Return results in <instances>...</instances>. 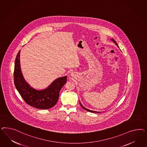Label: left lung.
<instances>
[{
	"mask_svg": "<svg viewBox=\"0 0 147 147\" xmlns=\"http://www.w3.org/2000/svg\"><path fill=\"white\" fill-rule=\"evenodd\" d=\"M111 40L113 41V42H114V44H115L117 46V47H119V46H118V45H117V44L116 43V42L115 41V40H114L113 39H111ZM79 102H80V105H81V107L82 108H83L85 110H86V111H89V112H92V113H100V111H91V110H89V109H87V108H86L85 107H84L82 105V104L81 103V102H80V101H79Z\"/></svg>",
	"mask_w": 147,
	"mask_h": 147,
	"instance_id": "left-lung-1",
	"label": "left lung"
}]
</instances>
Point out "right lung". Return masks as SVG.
<instances>
[{"instance_id": "1", "label": "right lung", "mask_w": 147, "mask_h": 147, "mask_svg": "<svg viewBox=\"0 0 147 147\" xmlns=\"http://www.w3.org/2000/svg\"><path fill=\"white\" fill-rule=\"evenodd\" d=\"M19 51L15 60L14 82L16 88L25 102L40 109H47L53 107L58 102L59 92L67 82V76L55 79L48 87L37 90L32 87L25 80L20 68Z\"/></svg>"}]
</instances>
